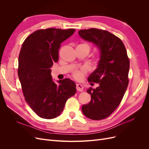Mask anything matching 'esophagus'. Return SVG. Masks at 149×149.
<instances>
[{"instance_id":"34e87169","label":"esophagus","mask_w":149,"mask_h":149,"mask_svg":"<svg viewBox=\"0 0 149 149\" xmlns=\"http://www.w3.org/2000/svg\"><path fill=\"white\" fill-rule=\"evenodd\" d=\"M76 89L78 91H83V85L81 84H76Z\"/></svg>"}]
</instances>
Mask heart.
<instances>
[{
  "label": "heart",
  "mask_w": 149,
  "mask_h": 149,
  "mask_svg": "<svg viewBox=\"0 0 149 149\" xmlns=\"http://www.w3.org/2000/svg\"><path fill=\"white\" fill-rule=\"evenodd\" d=\"M82 45V46L85 47L86 48H87L89 49V51L90 50V48H91L89 45L88 43H83L81 45ZM87 72H88V69L86 68L82 67L79 70H76L73 72V76L75 79L78 80V81H81L84 78V74L86 73Z\"/></svg>",
  "instance_id": "1"
}]
</instances>
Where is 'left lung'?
<instances>
[{
	"label": "left lung",
	"instance_id": "8db88e82",
	"mask_svg": "<svg viewBox=\"0 0 149 149\" xmlns=\"http://www.w3.org/2000/svg\"><path fill=\"white\" fill-rule=\"evenodd\" d=\"M78 33L100 51L97 68L88 79L100 86L87 89L91 100L82 106L83 113L92 120L104 119L119 106L127 88L130 62L127 51L122 40L108 31L89 29Z\"/></svg>",
	"mask_w": 149,
	"mask_h": 149
}]
</instances>
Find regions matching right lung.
I'll return each mask as SVG.
<instances>
[{"mask_svg":"<svg viewBox=\"0 0 149 149\" xmlns=\"http://www.w3.org/2000/svg\"><path fill=\"white\" fill-rule=\"evenodd\" d=\"M75 30L49 28L34 31L25 40L19 54L18 76L25 101L39 117L51 119L60 116L68 99L76 92L70 79H52L50 68L58 61L61 43Z\"/></svg>","mask_w":149,"mask_h":149,"instance_id":"obj_1","label":"right lung"}]
</instances>
